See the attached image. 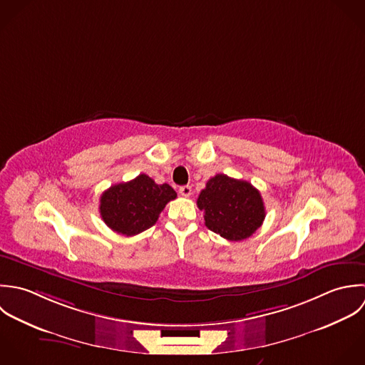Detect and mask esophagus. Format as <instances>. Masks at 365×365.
Masks as SVG:
<instances>
[{
    "instance_id": "obj_1",
    "label": "esophagus",
    "mask_w": 365,
    "mask_h": 365,
    "mask_svg": "<svg viewBox=\"0 0 365 365\" xmlns=\"http://www.w3.org/2000/svg\"><path fill=\"white\" fill-rule=\"evenodd\" d=\"M180 194H181L182 197L188 198V197H191V194H192V188H191L190 185H182V187H180Z\"/></svg>"
}]
</instances>
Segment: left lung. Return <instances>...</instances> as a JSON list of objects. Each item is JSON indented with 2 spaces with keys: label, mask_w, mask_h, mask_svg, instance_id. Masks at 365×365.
<instances>
[{
  "label": "left lung",
  "mask_w": 365,
  "mask_h": 365,
  "mask_svg": "<svg viewBox=\"0 0 365 365\" xmlns=\"http://www.w3.org/2000/svg\"><path fill=\"white\" fill-rule=\"evenodd\" d=\"M197 205L204 211L207 228L228 241L249 238L264 220L260 192L250 182L225 174L208 180Z\"/></svg>",
  "instance_id": "obj_1"
}]
</instances>
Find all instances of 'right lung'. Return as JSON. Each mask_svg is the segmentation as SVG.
Listing matches in <instances>:
<instances>
[{
	"mask_svg": "<svg viewBox=\"0 0 365 365\" xmlns=\"http://www.w3.org/2000/svg\"><path fill=\"white\" fill-rule=\"evenodd\" d=\"M175 198L177 192L168 184L158 185L148 175L140 174L106 190L101 197L99 210L110 230L133 237L151 228L167 202Z\"/></svg>",
	"mask_w": 365,
	"mask_h": 365,
	"instance_id": "add662e5",
	"label": "right lung"
}]
</instances>
